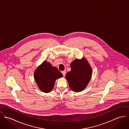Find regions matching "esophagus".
Listing matches in <instances>:
<instances>
[{"label": "esophagus", "instance_id": "1", "mask_svg": "<svg viewBox=\"0 0 129 129\" xmlns=\"http://www.w3.org/2000/svg\"><path fill=\"white\" fill-rule=\"evenodd\" d=\"M61 73L62 74H63V75L64 76L65 75H66V72L65 71H62V72H61Z\"/></svg>", "mask_w": 129, "mask_h": 129}]
</instances>
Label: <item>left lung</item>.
Wrapping results in <instances>:
<instances>
[{
    "instance_id": "obj_1",
    "label": "left lung",
    "mask_w": 129,
    "mask_h": 129,
    "mask_svg": "<svg viewBox=\"0 0 129 129\" xmlns=\"http://www.w3.org/2000/svg\"><path fill=\"white\" fill-rule=\"evenodd\" d=\"M71 71L66 75L70 88L74 92H80L88 84L92 75V69L85 58L75 59L71 63Z\"/></svg>"
}]
</instances>
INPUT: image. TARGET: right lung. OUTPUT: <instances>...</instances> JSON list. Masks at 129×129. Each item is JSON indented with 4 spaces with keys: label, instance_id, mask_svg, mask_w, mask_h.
Returning a JSON list of instances; mask_svg holds the SVG:
<instances>
[{
    "label": "right lung",
    "instance_id": "add662e5",
    "mask_svg": "<svg viewBox=\"0 0 129 129\" xmlns=\"http://www.w3.org/2000/svg\"><path fill=\"white\" fill-rule=\"evenodd\" d=\"M62 76L57 68L46 60L38 67L34 72V78L39 89L45 93L51 92L56 79Z\"/></svg>",
    "mask_w": 129,
    "mask_h": 129
}]
</instances>
